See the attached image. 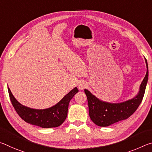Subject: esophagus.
<instances>
[{"label": "esophagus", "mask_w": 152, "mask_h": 152, "mask_svg": "<svg viewBox=\"0 0 152 152\" xmlns=\"http://www.w3.org/2000/svg\"><path fill=\"white\" fill-rule=\"evenodd\" d=\"M78 89L79 90H80V91H82V90H84V88H86V87H87V84L85 82L80 81V82H78Z\"/></svg>", "instance_id": "obj_1"}]
</instances>
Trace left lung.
Returning <instances> with one entry per match:
<instances>
[{
  "mask_svg": "<svg viewBox=\"0 0 152 152\" xmlns=\"http://www.w3.org/2000/svg\"><path fill=\"white\" fill-rule=\"evenodd\" d=\"M147 72L140 86L137 94L127 101L111 103L98 99L87 89L84 92L87 96L89 110V116L96 125L108 127L114 123L127 119L133 115L142 101L148 80V66L145 59Z\"/></svg>",
  "mask_w": 152,
  "mask_h": 152,
  "instance_id": "8db88e82",
  "label": "left lung"
}]
</instances>
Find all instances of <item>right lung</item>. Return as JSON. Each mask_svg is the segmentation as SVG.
Segmentation results:
<instances>
[{"label":"right lung","instance_id":"1","mask_svg":"<svg viewBox=\"0 0 152 152\" xmlns=\"http://www.w3.org/2000/svg\"><path fill=\"white\" fill-rule=\"evenodd\" d=\"M8 91L12 106L23 120L42 128H51L59 127L66 120L69 102L78 90L75 87L54 106L45 109H35L24 106L17 101L9 88Z\"/></svg>","mask_w":152,"mask_h":152}]
</instances>
